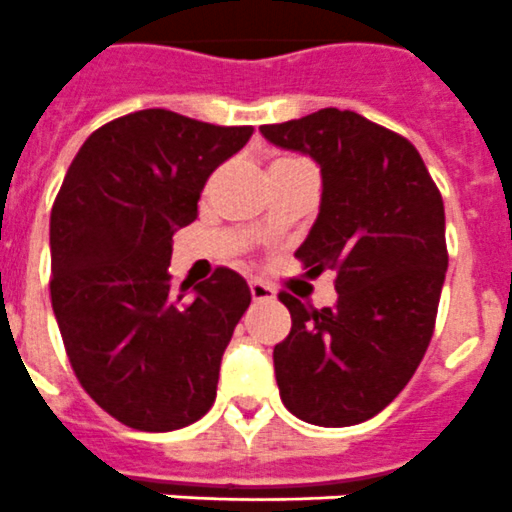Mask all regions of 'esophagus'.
<instances>
[{
	"label": "esophagus",
	"instance_id": "34e87169",
	"mask_svg": "<svg viewBox=\"0 0 512 512\" xmlns=\"http://www.w3.org/2000/svg\"><path fill=\"white\" fill-rule=\"evenodd\" d=\"M248 289H251L253 300H274V297H277V289L269 287V284L261 282V279H251V282H248Z\"/></svg>",
	"mask_w": 512,
	"mask_h": 512
}]
</instances>
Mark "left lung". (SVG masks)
<instances>
[{
  "label": "left lung",
  "mask_w": 512,
  "mask_h": 512,
  "mask_svg": "<svg viewBox=\"0 0 512 512\" xmlns=\"http://www.w3.org/2000/svg\"><path fill=\"white\" fill-rule=\"evenodd\" d=\"M259 130L320 166V210L295 256L310 277L336 271L338 292L323 310L279 295L292 315L274 346L279 397L305 423H364L400 395L431 343L449 266L441 192L410 140L351 110Z\"/></svg>",
  "instance_id": "obj_1"
}]
</instances>
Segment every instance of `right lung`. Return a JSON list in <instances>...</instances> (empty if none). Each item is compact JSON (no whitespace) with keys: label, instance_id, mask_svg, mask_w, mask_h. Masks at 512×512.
Masks as SVG:
<instances>
[{"label":"right lung","instance_id":"obj_1","mask_svg":"<svg viewBox=\"0 0 512 512\" xmlns=\"http://www.w3.org/2000/svg\"><path fill=\"white\" fill-rule=\"evenodd\" d=\"M251 135V125L140 110L94 130L63 176L51 210L53 315L81 387L135 431H176L215 402L251 289L233 269L174 289L171 238Z\"/></svg>","mask_w":512,"mask_h":512}]
</instances>
